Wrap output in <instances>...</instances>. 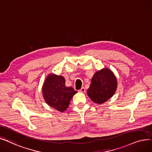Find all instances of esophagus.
I'll return each mask as SVG.
<instances>
[{
  "instance_id": "esophagus-1",
  "label": "esophagus",
  "mask_w": 152,
  "mask_h": 152,
  "mask_svg": "<svg viewBox=\"0 0 152 152\" xmlns=\"http://www.w3.org/2000/svg\"><path fill=\"white\" fill-rule=\"evenodd\" d=\"M79 91L82 92V93H85V88L84 87H82L80 90H79Z\"/></svg>"
}]
</instances>
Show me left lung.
Listing matches in <instances>:
<instances>
[{"label": "left lung", "instance_id": "left-lung-1", "mask_svg": "<svg viewBox=\"0 0 152 152\" xmlns=\"http://www.w3.org/2000/svg\"><path fill=\"white\" fill-rule=\"evenodd\" d=\"M117 88V80L108 69L98 71L93 75L87 95L94 103L102 104L114 95Z\"/></svg>", "mask_w": 152, "mask_h": 152}]
</instances>
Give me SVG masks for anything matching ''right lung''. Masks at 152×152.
<instances>
[{"mask_svg":"<svg viewBox=\"0 0 152 152\" xmlns=\"http://www.w3.org/2000/svg\"><path fill=\"white\" fill-rule=\"evenodd\" d=\"M65 83L62 76L50 74L46 78L42 89L46 103L61 112L67 109L72 98L77 93L73 88L67 87Z\"/></svg>","mask_w":152,"mask_h":152,"instance_id":"add662e5","label":"right lung"}]
</instances>
